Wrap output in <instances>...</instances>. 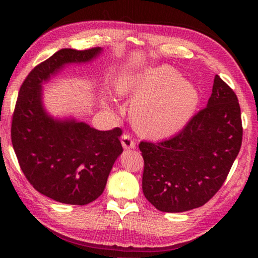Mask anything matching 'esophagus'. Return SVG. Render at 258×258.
<instances>
[{"mask_svg": "<svg viewBox=\"0 0 258 258\" xmlns=\"http://www.w3.org/2000/svg\"><path fill=\"white\" fill-rule=\"evenodd\" d=\"M121 146H123L124 149H134L135 142L132 137H130L128 134H123V137H121Z\"/></svg>", "mask_w": 258, "mask_h": 258, "instance_id": "esophagus-1", "label": "esophagus"}]
</instances>
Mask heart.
Segmentation results:
<instances>
[{
  "instance_id": "1",
  "label": "heart",
  "mask_w": 258,
  "mask_h": 258,
  "mask_svg": "<svg viewBox=\"0 0 258 258\" xmlns=\"http://www.w3.org/2000/svg\"><path fill=\"white\" fill-rule=\"evenodd\" d=\"M169 64L139 73H123L116 80L120 95L135 98L130 115L135 130L152 139L177 133L186 125L198 106V90Z\"/></svg>"
}]
</instances>
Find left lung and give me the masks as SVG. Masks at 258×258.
Masks as SVG:
<instances>
[{
	"mask_svg": "<svg viewBox=\"0 0 258 258\" xmlns=\"http://www.w3.org/2000/svg\"><path fill=\"white\" fill-rule=\"evenodd\" d=\"M241 142L238 98L216 75L207 107L181 132L161 142H140L143 195L160 212L203 206L223 185Z\"/></svg>",
	"mask_w": 258,
	"mask_h": 258,
	"instance_id": "left-lung-1",
	"label": "left lung"
}]
</instances>
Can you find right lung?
I'll return each mask as SVG.
<instances>
[{"label":"right lung","mask_w":258,"mask_h":258,"mask_svg":"<svg viewBox=\"0 0 258 258\" xmlns=\"http://www.w3.org/2000/svg\"><path fill=\"white\" fill-rule=\"evenodd\" d=\"M101 52L62 49L37 64L20 87L12 116L11 140L21 171L35 190L62 204L83 206L102 195L123 152L121 130L54 119L43 106L42 85L66 64L89 62Z\"/></svg>","instance_id":"right-lung-1"}]
</instances>
